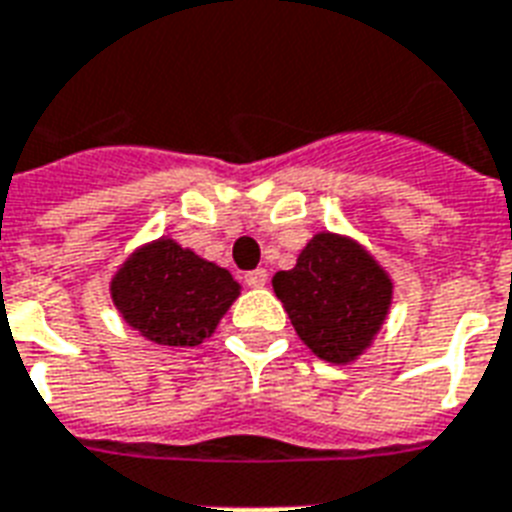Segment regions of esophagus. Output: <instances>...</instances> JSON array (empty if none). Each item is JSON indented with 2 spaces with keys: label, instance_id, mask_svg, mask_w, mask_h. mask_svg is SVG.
<instances>
[{
  "label": "esophagus",
  "instance_id": "obj_1",
  "mask_svg": "<svg viewBox=\"0 0 512 512\" xmlns=\"http://www.w3.org/2000/svg\"><path fill=\"white\" fill-rule=\"evenodd\" d=\"M244 282H247L249 287H265V284H268V271H265V268H255V271L244 273Z\"/></svg>",
  "mask_w": 512,
  "mask_h": 512
}]
</instances>
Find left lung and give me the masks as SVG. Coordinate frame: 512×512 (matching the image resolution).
Returning <instances> with one entry per match:
<instances>
[{"instance_id": "left-lung-1", "label": "left lung", "mask_w": 512, "mask_h": 512, "mask_svg": "<svg viewBox=\"0 0 512 512\" xmlns=\"http://www.w3.org/2000/svg\"><path fill=\"white\" fill-rule=\"evenodd\" d=\"M273 292L300 341L335 365L351 362L373 341L392 303V282L376 260L335 233L308 241L298 265L273 276Z\"/></svg>"}]
</instances>
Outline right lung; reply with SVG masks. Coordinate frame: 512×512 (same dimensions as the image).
I'll use <instances>...</instances> for the list:
<instances>
[{
	"instance_id": "obj_1",
	"label": "right lung",
	"mask_w": 512,
	"mask_h": 512,
	"mask_svg": "<svg viewBox=\"0 0 512 512\" xmlns=\"http://www.w3.org/2000/svg\"><path fill=\"white\" fill-rule=\"evenodd\" d=\"M239 295L225 268L171 239L139 249L112 279V300L128 325L161 346H198Z\"/></svg>"
}]
</instances>
